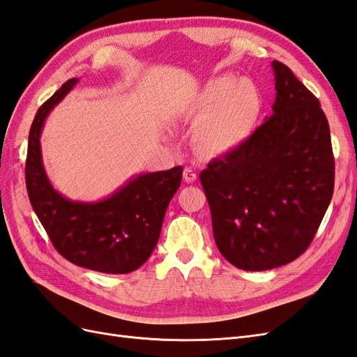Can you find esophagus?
<instances>
[{"label":"esophagus","mask_w":357,"mask_h":357,"mask_svg":"<svg viewBox=\"0 0 357 357\" xmlns=\"http://www.w3.org/2000/svg\"><path fill=\"white\" fill-rule=\"evenodd\" d=\"M183 180L186 183H193L197 180V172L192 168H185V171H183Z\"/></svg>","instance_id":"obj_1"}]
</instances>
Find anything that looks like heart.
Returning a JSON list of instances; mask_svg holds the SVG:
<instances>
[{
	"label": "heart",
	"mask_w": 357,
	"mask_h": 357,
	"mask_svg": "<svg viewBox=\"0 0 357 357\" xmlns=\"http://www.w3.org/2000/svg\"><path fill=\"white\" fill-rule=\"evenodd\" d=\"M264 98L250 80L222 74L204 83L183 107V114L198 121L192 143L204 156L218 158L241 149L256 131Z\"/></svg>",
	"instance_id": "1"
}]
</instances>
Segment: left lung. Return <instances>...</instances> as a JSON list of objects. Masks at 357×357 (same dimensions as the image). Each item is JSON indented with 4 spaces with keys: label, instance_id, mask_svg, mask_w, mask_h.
<instances>
[{
    "label": "left lung",
    "instance_id": "1",
    "mask_svg": "<svg viewBox=\"0 0 357 357\" xmlns=\"http://www.w3.org/2000/svg\"><path fill=\"white\" fill-rule=\"evenodd\" d=\"M275 101L248 142L201 172L214 241L234 266L266 271L304 253L333 193L335 162L319 100L273 61Z\"/></svg>",
    "mask_w": 357,
    "mask_h": 357
}]
</instances>
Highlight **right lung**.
<instances>
[{
	"mask_svg": "<svg viewBox=\"0 0 357 357\" xmlns=\"http://www.w3.org/2000/svg\"><path fill=\"white\" fill-rule=\"evenodd\" d=\"M71 79L43 104L29 129L26 190L38 220L59 255L71 264L105 274H128L155 250L171 198L180 188L181 167L143 172L100 201H73L50 183L40 137L50 112L77 84Z\"/></svg>",
	"mask_w": 357,
	"mask_h": 357,
	"instance_id": "1",
	"label": "right lung"
}]
</instances>
